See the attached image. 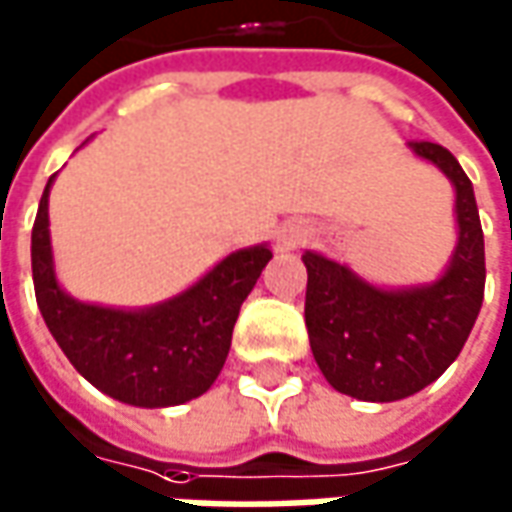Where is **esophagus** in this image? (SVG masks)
<instances>
[{
	"label": "esophagus",
	"instance_id": "34e87169",
	"mask_svg": "<svg viewBox=\"0 0 512 512\" xmlns=\"http://www.w3.org/2000/svg\"><path fill=\"white\" fill-rule=\"evenodd\" d=\"M302 238H305V232H302L300 227H294V224H288L285 229H280V235H277V246H280V249H291V246L302 243Z\"/></svg>",
	"mask_w": 512,
	"mask_h": 512
}]
</instances>
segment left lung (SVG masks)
I'll return each instance as SVG.
<instances>
[{
    "instance_id": "1",
    "label": "left lung",
    "mask_w": 512,
    "mask_h": 512,
    "mask_svg": "<svg viewBox=\"0 0 512 512\" xmlns=\"http://www.w3.org/2000/svg\"><path fill=\"white\" fill-rule=\"evenodd\" d=\"M406 148L454 187L457 243L443 274L431 283L384 288L339 260L302 252L305 325L316 364L336 392L370 403L409 398L446 373L485 297V238L474 184L443 145L409 142Z\"/></svg>"
}]
</instances>
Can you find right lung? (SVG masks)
<instances>
[{
  "mask_svg": "<svg viewBox=\"0 0 512 512\" xmlns=\"http://www.w3.org/2000/svg\"><path fill=\"white\" fill-rule=\"evenodd\" d=\"M33 224L38 311L72 367L109 398L142 409L179 406L204 395L227 361L243 300L271 260L255 243L218 260L182 294L145 308H111L66 294L55 277L50 187Z\"/></svg>",
  "mask_w": 512,
  "mask_h": 512,
  "instance_id": "obj_1",
  "label": "right lung"
}]
</instances>
